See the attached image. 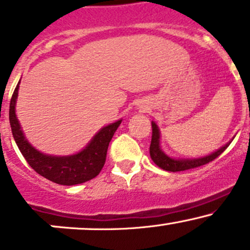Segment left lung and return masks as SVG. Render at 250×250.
<instances>
[{
  "label": "left lung",
  "instance_id": "8db88e82",
  "mask_svg": "<svg viewBox=\"0 0 250 250\" xmlns=\"http://www.w3.org/2000/svg\"><path fill=\"white\" fill-rule=\"evenodd\" d=\"M151 125H152V139H151L150 145L151 160L153 161V163H155L157 167H160L161 169L163 170H167V172H181V170L192 169V168L201 167V166L207 165V163L215 160L218 156H220L231 144V141H229L225 145L221 146L220 148H218V150L214 151V152L209 153V155L203 156V157L174 158L172 156L167 155V153L162 150V147H161V132L157 123H156L155 121H152Z\"/></svg>",
  "mask_w": 250,
  "mask_h": 250
}]
</instances>
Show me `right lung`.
<instances>
[{
  "instance_id": "right-lung-1",
  "label": "right lung",
  "mask_w": 250,
  "mask_h": 250,
  "mask_svg": "<svg viewBox=\"0 0 250 250\" xmlns=\"http://www.w3.org/2000/svg\"><path fill=\"white\" fill-rule=\"evenodd\" d=\"M19 84L20 81L12 95L9 105V122L14 140L30 167L43 178L59 185H77L95 178L104 167L109 144L122 120L103 127L82 150L74 155H47L29 143L17 117L16 105Z\"/></svg>"
}]
</instances>
